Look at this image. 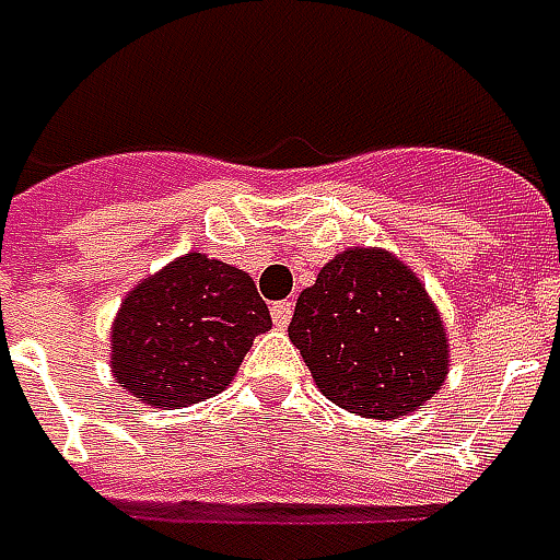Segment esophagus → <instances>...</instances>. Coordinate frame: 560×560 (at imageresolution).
<instances>
[{
  "mask_svg": "<svg viewBox=\"0 0 560 560\" xmlns=\"http://www.w3.org/2000/svg\"><path fill=\"white\" fill-rule=\"evenodd\" d=\"M291 315H294V303L291 300L272 303V322H276V328H288L291 325Z\"/></svg>",
  "mask_w": 560,
  "mask_h": 560,
  "instance_id": "esophagus-1",
  "label": "esophagus"
}]
</instances>
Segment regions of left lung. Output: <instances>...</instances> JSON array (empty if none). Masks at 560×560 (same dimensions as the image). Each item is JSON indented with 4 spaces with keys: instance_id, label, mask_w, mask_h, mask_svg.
<instances>
[{
    "instance_id": "obj_1",
    "label": "left lung",
    "mask_w": 560,
    "mask_h": 560,
    "mask_svg": "<svg viewBox=\"0 0 560 560\" xmlns=\"http://www.w3.org/2000/svg\"><path fill=\"white\" fill-rule=\"evenodd\" d=\"M315 386L368 420L425 405L447 376V334L420 279L389 250L349 248L296 296L288 328Z\"/></svg>"
}]
</instances>
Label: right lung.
<instances>
[{"label":"right lung","mask_w":560,"mask_h":560,"mask_svg":"<svg viewBox=\"0 0 560 560\" xmlns=\"http://www.w3.org/2000/svg\"><path fill=\"white\" fill-rule=\"evenodd\" d=\"M272 328L248 272L186 254L128 291L109 337L113 376L143 405L186 408L230 386Z\"/></svg>","instance_id":"right-lung-1"}]
</instances>
